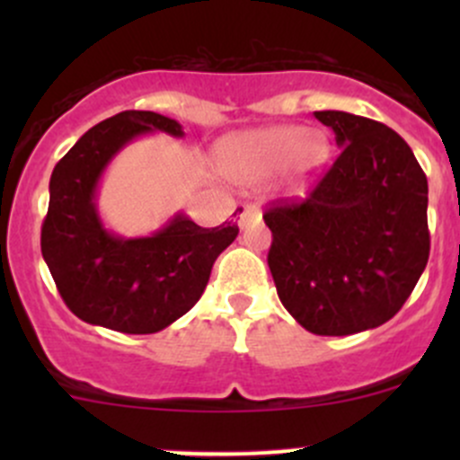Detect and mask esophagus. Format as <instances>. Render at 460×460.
Returning <instances> with one entry per match:
<instances>
[{"mask_svg":"<svg viewBox=\"0 0 460 460\" xmlns=\"http://www.w3.org/2000/svg\"><path fill=\"white\" fill-rule=\"evenodd\" d=\"M260 217H262V211H260L258 204H247L243 208V213H240V226H249L252 222H260Z\"/></svg>","mask_w":460,"mask_h":460,"instance_id":"obj_1","label":"esophagus"}]
</instances>
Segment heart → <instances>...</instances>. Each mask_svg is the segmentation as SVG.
Masks as SVG:
<instances>
[{"label":"heart","mask_w":460,"mask_h":460,"mask_svg":"<svg viewBox=\"0 0 460 460\" xmlns=\"http://www.w3.org/2000/svg\"><path fill=\"white\" fill-rule=\"evenodd\" d=\"M327 157V137L294 124L235 133L222 142L217 153L220 169L235 182L260 184L287 169L294 189L307 187Z\"/></svg>","instance_id":"b5f03b06"}]
</instances>
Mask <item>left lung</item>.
Masks as SVG:
<instances>
[{
  "instance_id": "left-lung-1",
  "label": "left lung",
  "mask_w": 460,
  "mask_h": 460,
  "mask_svg": "<svg viewBox=\"0 0 460 460\" xmlns=\"http://www.w3.org/2000/svg\"><path fill=\"white\" fill-rule=\"evenodd\" d=\"M336 162L305 200L264 211L278 298L307 332L349 336L396 316L429 258L428 178L385 124L316 111Z\"/></svg>"
}]
</instances>
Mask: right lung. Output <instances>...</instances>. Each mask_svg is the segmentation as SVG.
<instances>
[{"mask_svg":"<svg viewBox=\"0 0 460 460\" xmlns=\"http://www.w3.org/2000/svg\"><path fill=\"white\" fill-rule=\"evenodd\" d=\"M151 131L184 136L175 119L153 111H122L88 128L55 164L41 225V256L66 307L84 323L122 333H155L184 316L240 231L235 222L202 229L182 213L148 238L104 229L97 182L119 148Z\"/></svg>","mask_w":460,"mask_h":460,"instance_id":"obj_1","label":"right lung"}]
</instances>
